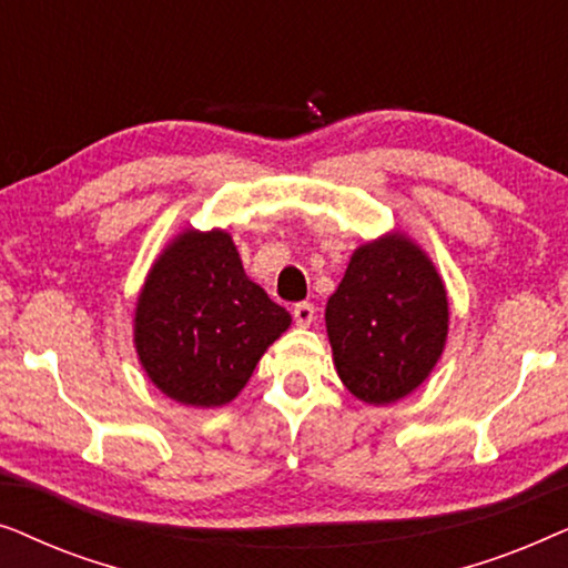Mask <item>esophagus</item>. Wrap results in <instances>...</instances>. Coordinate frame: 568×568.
<instances>
[{"mask_svg":"<svg viewBox=\"0 0 568 568\" xmlns=\"http://www.w3.org/2000/svg\"><path fill=\"white\" fill-rule=\"evenodd\" d=\"M292 315H294V321H297V325L307 328V325L315 321V305H310V302H300V305H294Z\"/></svg>","mask_w":568,"mask_h":568,"instance_id":"esophagus-1","label":"esophagus"}]
</instances>
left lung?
Instances as JSON below:
<instances>
[{"instance_id": "left-lung-1", "label": "left lung", "mask_w": 568, "mask_h": 568, "mask_svg": "<svg viewBox=\"0 0 568 568\" xmlns=\"http://www.w3.org/2000/svg\"><path fill=\"white\" fill-rule=\"evenodd\" d=\"M447 323L442 276L403 232L356 247L325 305L341 383L369 406L406 398L429 377L445 352Z\"/></svg>"}]
</instances>
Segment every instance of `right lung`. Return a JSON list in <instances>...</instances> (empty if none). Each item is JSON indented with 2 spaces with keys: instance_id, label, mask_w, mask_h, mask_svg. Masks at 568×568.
I'll return each mask as SVG.
<instances>
[{
  "instance_id": "obj_1",
  "label": "right lung",
  "mask_w": 568,
  "mask_h": 568,
  "mask_svg": "<svg viewBox=\"0 0 568 568\" xmlns=\"http://www.w3.org/2000/svg\"><path fill=\"white\" fill-rule=\"evenodd\" d=\"M292 315L251 282L224 230H183L136 300L139 362L168 398L216 408L251 379Z\"/></svg>"
}]
</instances>
